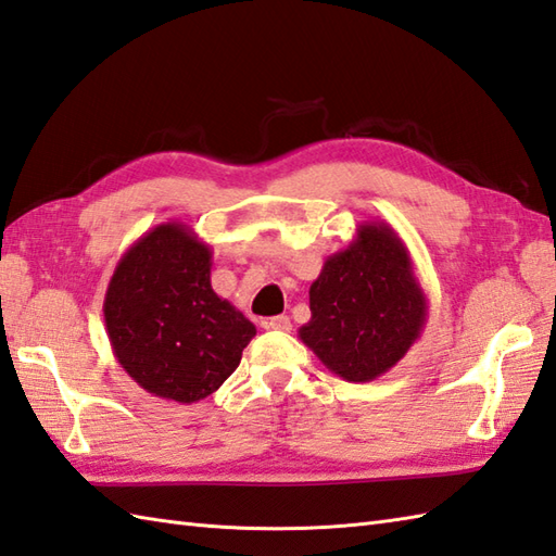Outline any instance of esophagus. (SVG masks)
<instances>
[{"label": "esophagus", "instance_id": "obj_1", "mask_svg": "<svg viewBox=\"0 0 556 556\" xmlns=\"http://www.w3.org/2000/svg\"><path fill=\"white\" fill-rule=\"evenodd\" d=\"M264 326L270 328V330H282V332H290V330H292V324H290L288 316H274V318H268Z\"/></svg>", "mask_w": 556, "mask_h": 556}]
</instances>
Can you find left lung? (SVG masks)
I'll use <instances>...</instances> for the list:
<instances>
[{
  "label": "left lung",
  "mask_w": 556,
  "mask_h": 556,
  "mask_svg": "<svg viewBox=\"0 0 556 556\" xmlns=\"http://www.w3.org/2000/svg\"><path fill=\"white\" fill-rule=\"evenodd\" d=\"M312 318L298 332L328 371L368 382L421 338L428 298L412 254L386 220H364L342 252L330 254L309 288Z\"/></svg>",
  "instance_id": "1"
}]
</instances>
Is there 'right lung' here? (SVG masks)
Returning a JSON list of instances; mask_svg holds the SVG:
<instances>
[{"mask_svg":"<svg viewBox=\"0 0 556 556\" xmlns=\"http://www.w3.org/2000/svg\"><path fill=\"white\" fill-rule=\"evenodd\" d=\"M104 324L116 362L142 390L192 404L236 371L256 336L212 288V247L178 220L147 230L114 268Z\"/></svg>","mask_w":556,"mask_h":556,"instance_id":"add662e5","label":"right lung"}]
</instances>
